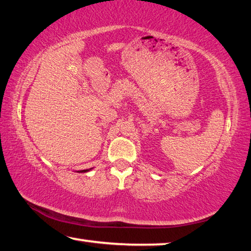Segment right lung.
Segmentation results:
<instances>
[{"instance_id": "1", "label": "right lung", "mask_w": 251, "mask_h": 251, "mask_svg": "<svg viewBox=\"0 0 251 251\" xmlns=\"http://www.w3.org/2000/svg\"><path fill=\"white\" fill-rule=\"evenodd\" d=\"M90 171V169H84V171H80L79 173H86V172H88Z\"/></svg>"}]
</instances>
